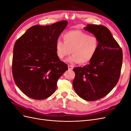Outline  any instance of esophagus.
<instances>
[{
    "instance_id": "obj_1",
    "label": "esophagus",
    "mask_w": 131,
    "mask_h": 131,
    "mask_svg": "<svg viewBox=\"0 0 131 131\" xmlns=\"http://www.w3.org/2000/svg\"><path fill=\"white\" fill-rule=\"evenodd\" d=\"M68 66V69H69V70H73V66L69 64Z\"/></svg>"
}]
</instances>
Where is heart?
<instances>
[{"label":"heart","mask_w":131,"mask_h":131,"mask_svg":"<svg viewBox=\"0 0 131 131\" xmlns=\"http://www.w3.org/2000/svg\"><path fill=\"white\" fill-rule=\"evenodd\" d=\"M64 42L57 40L56 51L59 59H63L72 52L73 54L67 61L72 63L86 64L96 54L99 46V40L94 35H89L80 30L67 31L63 35Z\"/></svg>","instance_id":"heart-1"}]
</instances>
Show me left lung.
<instances>
[{
    "instance_id": "1",
    "label": "left lung",
    "mask_w": 131,
    "mask_h": 131,
    "mask_svg": "<svg viewBox=\"0 0 131 131\" xmlns=\"http://www.w3.org/2000/svg\"><path fill=\"white\" fill-rule=\"evenodd\" d=\"M84 29L98 38L99 46L89 64L73 69L75 77L73 85L79 97L94 101L105 96L117 84L123 54L120 45L106 27L88 25Z\"/></svg>"
}]
</instances>
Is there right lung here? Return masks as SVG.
Instances as JSON below:
<instances>
[{
    "label": "right lung",
    "mask_w": 131,
    "mask_h": 131,
    "mask_svg": "<svg viewBox=\"0 0 131 131\" xmlns=\"http://www.w3.org/2000/svg\"><path fill=\"white\" fill-rule=\"evenodd\" d=\"M65 20L50 26L31 27L16 41L12 71L15 84L27 96L44 100L56 90L58 79L68 69L56 51V42Z\"/></svg>",
    "instance_id": "obj_1"
}]
</instances>
